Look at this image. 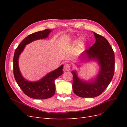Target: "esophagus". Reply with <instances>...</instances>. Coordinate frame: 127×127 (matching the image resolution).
Here are the masks:
<instances>
[{"mask_svg": "<svg viewBox=\"0 0 127 127\" xmlns=\"http://www.w3.org/2000/svg\"><path fill=\"white\" fill-rule=\"evenodd\" d=\"M71 65L69 64H66L64 66V69L65 71H69L70 69Z\"/></svg>", "mask_w": 127, "mask_h": 127, "instance_id": "obj_1", "label": "esophagus"}]
</instances>
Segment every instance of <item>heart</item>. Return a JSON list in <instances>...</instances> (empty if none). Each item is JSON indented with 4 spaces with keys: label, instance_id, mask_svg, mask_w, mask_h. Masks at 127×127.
I'll use <instances>...</instances> for the list:
<instances>
[{
    "label": "heart",
    "instance_id": "heart-1",
    "mask_svg": "<svg viewBox=\"0 0 127 127\" xmlns=\"http://www.w3.org/2000/svg\"><path fill=\"white\" fill-rule=\"evenodd\" d=\"M75 40H76V38H75V39H74V41H75ZM78 43H79V46L83 45H84V44H85V41H84V40L83 38H81V39H80Z\"/></svg>",
    "mask_w": 127,
    "mask_h": 127
}]
</instances>
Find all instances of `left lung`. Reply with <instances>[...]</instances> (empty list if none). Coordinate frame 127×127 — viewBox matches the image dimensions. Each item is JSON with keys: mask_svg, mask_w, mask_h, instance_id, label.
<instances>
[{"mask_svg": "<svg viewBox=\"0 0 127 127\" xmlns=\"http://www.w3.org/2000/svg\"><path fill=\"white\" fill-rule=\"evenodd\" d=\"M95 43L82 53L83 60H96L100 66L97 77L91 81H85L79 79L75 70L73 75L72 90L76 95L83 98H93L100 94L108 87L114 76L115 69L114 52L109 43L103 36L95 32Z\"/></svg>", "mask_w": 127, "mask_h": 127, "instance_id": "left-lung-1", "label": "left lung"}]
</instances>
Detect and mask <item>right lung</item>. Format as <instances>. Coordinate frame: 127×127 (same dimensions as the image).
Returning a JSON list of instances; mask_svg holds the SVG:
<instances>
[{"mask_svg":"<svg viewBox=\"0 0 127 127\" xmlns=\"http://www.w3.org/2000/svg\"><path fill=\"white\" fill-rule=\"evenodd\" d=\"M51 31V30L46 29L29 35L19 44L14 52L13 58V72L15 80L23 92L27 96L31 98L45 99L54 95L56 91L55 80L62 75L63 65L48 73L40 80L31 82L26 80L21 74L18 66L19 57L26 45L35 40L47 38Z\"/></svg>","mask_w":127,"mask_h":127,"instance_id":"1","label":"right lung"}]
</instances>
